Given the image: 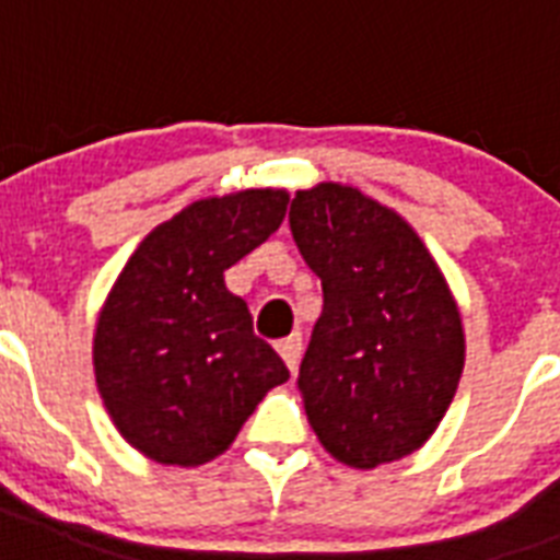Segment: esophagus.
I'll list each match as a JSON object with an SVG mask.
<instances>
[{
  "instance_id": "obj_1",
  "label": "esophagus",
  "mask_w": 560,
  "mask_h": 560,
  "mask_svg": "<svg viewBox=\"0 0 560 560\" xmlns=\"http://www.w3.org/2000/svg\"><path fill=\"white\" fill-rule=\"evenodd\" d=\"M276 349H279L281 360L288 363L290 372H296L299 358H302V334L293 331V334H290V337H284V340H281L279 346H276Z\"/></svg>"
}]
</instances>
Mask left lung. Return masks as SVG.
Segmentation results:
<instances>
[{"label": "left lung", "mask_w": 560, "mask_h": 560, "mask_svg": "<svg viewBox=\"0 0 560 560\" xmlns=\"http://www.w3.org/2000/svg\"><path fill=\"white\" fill-rule=\"evenodd\" d=\"M290 232L323 281L299 366L314 433L351 468L418 451L465 366L459 307L433 255L400 214L337 183L293 197Z\"/></svg>", "instance_id": "left-lung-1"}]
</instances>
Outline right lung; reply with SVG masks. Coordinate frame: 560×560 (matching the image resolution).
Returning a JSON list of instances; mask_svg holds the SVG:
<instances>
[{
    "label": "right lung",
    "instance_id": "1",
    "mask_svg": "<svg viewBox=\"0 0 560 560\" xmlns=\"http://www.w3.org/2000/svg\"><path fill=\"white\" fill-rule=\"evenodd\" d=\"M288 194L209 197L144 237L95 328V381L118 433L162 465H202L290 377L223 272L281 226Z\"/></svg>",
    "mask_w": 560,
    "mask_h": 560
}]
</instances>
